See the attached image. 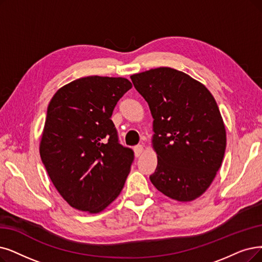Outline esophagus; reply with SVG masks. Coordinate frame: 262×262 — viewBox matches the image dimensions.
I'll use <instances>...</instances> for the list:
<instances>
[{"instance_id": "34e87169", "label": "esophagus", "mask_w": 262, "mask_h": 262, "mask_svg": "<svg viewBox=\"0 0 262 262\" xmlns=\"http://www.w3.org/2000/svg\"><path fill=\"white\" fill-rule=\"evenodd\" d=\"M143 151H144L143 145H137L134 147V155H135V157H140Z\"/></svg>"}]
</instances>
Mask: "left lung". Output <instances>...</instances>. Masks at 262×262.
Masks as SVG:
<instances>
[{
    "label": "left lung",
    "instance_id": "1",
    "mask_svg": "<svg viewBox=\"0 0 262 262\" xmlns=\"http://www.w3.org/2000/svg\"><path fill=\"white\" fill-rule=\"evenodd\" d=\"M130 77L154 118L158 164L150 182L173 200H195L211 186L226 150L225 123L214 97L203 83L171 68Z\"/></svg>",
    "mask_w": 262,
    "mask_h": 262
}]
</instances>
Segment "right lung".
<instances>
[{
	"mask_svg": "<svg viewBox=\"0 0 262 262\" xmlns=\"http://www.w3.org/2000/svg\"><path fill=\"white\" fill-rule=\"evenodd\" d=\"M132 88L123 77L87 76L61 87L48 104L39 155L61 196L100 213L121 192L134 154L118 143L111 117Z\"/></svg>",
	"mask_w": 262,
	"mask_h": 262,
	"instance_id": "add662e5",
	"label": "right lung"
}]
</instances>
